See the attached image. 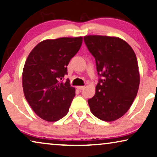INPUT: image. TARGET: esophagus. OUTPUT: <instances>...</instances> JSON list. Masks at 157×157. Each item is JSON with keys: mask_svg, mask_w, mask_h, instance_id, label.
Listing matches in <instances>:
<instances>
[{"mask_svg": "<svg viewBox=\"0 0 157 157\" xmlns=\"http://www.w3.org/2000/svg\"><path fill=\"white\" fill-rule=\"evenodd\" d=\"M77 87H78V89H79V90H83V89L85 87V86H77Z\"/></svg>", "mask_w": 157, "mask_h": 157, "instance_id": "1", "label": "esophagus"}]
</instances>
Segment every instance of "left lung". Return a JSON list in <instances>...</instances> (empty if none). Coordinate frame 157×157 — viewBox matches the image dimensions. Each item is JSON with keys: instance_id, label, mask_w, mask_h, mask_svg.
Returning a JSON list of instances; mask_svg holds the SVG:
<instances>
[{"instance_id": "1", "label": "left lung", "mask_w": 157, "mask_h": 157, "mask_svg": "<svg viewBox=\"0 0 157 157\" xmlns=\"http://www.w3.org/2000/svg\"><path fill=\"white\" fill-rule=\"evenodd\" d=\"M86 47L94 57L99 77L94 96L88 99L90 111L100 120L111 122L130 108L140 85L136 55L127 42L118 37L88 35Z\"/></svg>"}]
</instances>
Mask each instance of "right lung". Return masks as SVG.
<instances>
[{"label":"right lung","mask_w":157,"mask_h":157,"mask_svg":"<svg viewBox=\"0 0 157 157\" xmlns=\"http://www.w3.org/2000/svg\"><path fill=\"white\" fill-rule=\"evenodd\" d=\"M82 37L46 39L39 43L28 56L22 72L25 97L37 116L48 122L66 115L75 89L60 81L67 74L70 60L78 52Z\"/></svg>","instance_id":"add662e5"}]
</instances>
